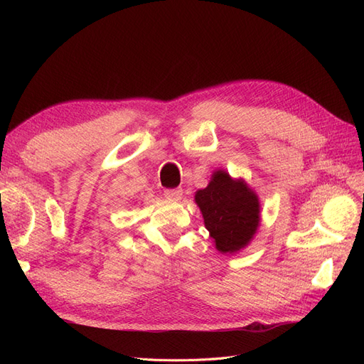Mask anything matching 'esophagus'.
<instances>
[{
	"mask_svg": "<svg viewBox=\"0 0 364 364\" xmlns=\"http://www.w3.org/2000/svg\"><path fill=\"white\" fill-rule=\"evenodd\" d=\"M164 196L170 200H181L182 197V190L181 188H174V190H165Z\"/></svg>",
	"mask_w": 364,
	"mask_h": 364,
	"instance_id": "obj_1",
	"label": "esophagus"
}]
</instances>
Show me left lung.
I'll return each instance as SVG.
<instances>
[{
  "mask_svg": "<svg viewBox=\"0 0 364 364\" xmlns=\"http://www.w3.org/2000/svg\"><path fill=\"white\" fill-rule=\"evenodd\" d=\"M194 202L218 252L238 253L250 245L259 228L261 205L243 178L215 170L206 188L196 191Z\"/></svg>",
  "mask_w": 364,
  "mask_h": 364,
  "instance_id": "1",
  "label": "left lung"
}]
</instances>
